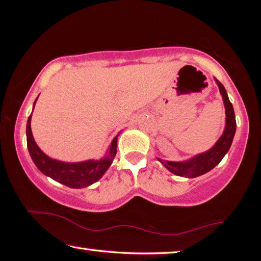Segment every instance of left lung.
Listing matches in <instances>:
<instances>
[{
    "instance_id": "obj_1",
    "label": "left lung",
    "mask_w": 261,
    "mask_h": 261,
    "mask_svg": "<svg viewBox=\"0 0 261 261\" xmlns=\"http://www.w3.org/2000/svg\"><path fill=\"white\" fill-rule=\"evenodd\" d=\"M214 79L219 86L220 93L222 95V100L224 103V109H226V125H224L223 134L221 135L218 141L214 144V146L210 148L208 151L197 154V155L190 158L188 160L167 161L158 158V160L165 166V168H167L170 173L177 176H182V177L187 178H194L200 175L208 173L215 166L219 165L220 161L222 160L223 156L226 155L229 148L231 146L233 136H235L236 132L235 112H233L232 105L228 98L226 88H224V86L218 79Z\"/></svg>"
}]
</instances>
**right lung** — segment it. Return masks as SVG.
Wrapping results in <instances>:
<instances>
[{
    "instance_id": "1",
    "label": "right lung",
    "mask_w": 261,
    "mask_h": 261,
    "mask_svg": "<svg viewBox=\"0 0 261 261\" xmlns=\"http://www.w3.org/2000/svg\"><path fill=\"white\" fill-rule=\"evenodd\" d=\"M37 100L38 98L34 101L33 109ZM31 118H32V114L30 115L28 124H26V139H28L29 153L32 158L34 165L38 167V169L43 175L48 176V177L56 180V182L72 189L90 187V185L98 182L102 177L103 174L113 163L117 152V138L120 134L112 140L107 153L99 160L91 159V160L81 162H64L48 156L38 146L33 138L32 130H31Z\"/></svg>"
}]
</instances>
